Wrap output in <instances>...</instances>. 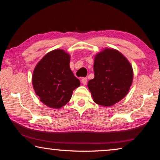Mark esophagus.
<instances>
[{
    "mask_svg": "<svg viewBox=\"0 0 160 160\" xmlns=\"http://www.w3.org/2000/svg\"><path fill=\"white\" fill-rule=\"evenodd\" d=\"M81 82L83 84V85H86L87 82H88V78H82V80H81Z\"/></svg>",
    "mask_w": 160,
    "mask_h": 160,
    "instance_id": "34e87169",
    "label": "esophagus"
}]
</instances>
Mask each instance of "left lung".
Returning <instances> with one entry per match:
<instances>
[{
    "mask_svg": "<svg viewBox=\"0 0 160 160\" xmlns=\"http://www.w3.org/2000/svg\"><path fill=\"white\" fill-rule=\"evenodd\" d=\"M94 79L88 82L94 102L110 107L128 92L133 78L131 65L119 51L107 48L97 54Z\"/></svg>",
    "mask_w": 160,
    "mask_h": 160,
    "instance_id": "obj_1",
    "label": "left lung"
}]
</instances>
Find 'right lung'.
I'll use <instances>...</instances> for the list:
<instances>
[{
    "mask_svg": "<svg viewBox=\"0 0 160 160\" xmlns=\"http://www.w3.org/2000/svg\"><path fill=\"white\" fill-rule=\"evenodd\" d=\"M70 56L57 49L48 53L35 67L32 76L34 90L47 106L59 109L66 105L80 80L70 68Z\"/></svg>",
    "mask_w": 160,
    "mask_h": 160,
    "instance_id": "add662e5",
    "label": "right lung"
}]
</instances>
